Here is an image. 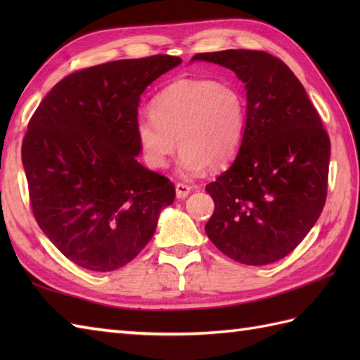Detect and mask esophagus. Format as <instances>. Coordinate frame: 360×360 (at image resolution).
<instances>
[{
	"label": "esophagus",
	"mask_w": 360,
	"mask_h": 360,
	"mask_svg": "<svg viewBox=\"0 0 360 360\" xmlns=\"http://www.w3.org/2000/svg\"><path fill=\"white\" fill-rule=\"evenodd\" d=\"M174 188H176V198H178V200H186L190 193V187L186 184H176Z\"/></svg>",
	"instance_id": "1"
}]
</instances>
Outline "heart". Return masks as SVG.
Wrapping results in <instances>:
<instances>
[{"mask_svg": "<svg viewBox=\"0 0 360 360\" xmlns=\"http://www.w3.org/2000/svg\"><path fill=\"white\" fill-rule=\"evenodd\" d=\"M246 131V101L240 89L215 80L181 79L151 101V116L136 120V136L148 165L164 168L178 147V173L221 168L238 153Z\"/></svg>", "mask_w": 360, "mask_h": 360, "instance_id": "heart-1", "label": "heart"}]
</instances>
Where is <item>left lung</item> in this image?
I'll return each instance as SVG.
<instances>
[{
	"mask_svg": "<svg viewBox=\"0 0 360 360\" xmlns=\"http://www.w3.org/2000/svg\"><path fill=\"white\" fill-rule=\"evenodd\" d=\"M236 74L246 131L231 167L205 186L215 210L205 233L224 255L264 266L290 254L323 210L330 137L303 85L280 58L227 49L192 58Z\"/></svg>",
	"mask_w": 360,
	"mask_h": 360,
	"instance_id": "1",
	"label": "left lung"
}]
</instances>
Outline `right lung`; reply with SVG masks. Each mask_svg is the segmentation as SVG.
I'll return each instance as SVG.
<instances>
[{
	"label": "right lung",
	"mask_w": 360,
	"mask_h": 360,
	"mask_svg": "<svg viewBox=\"0 0 360 360\" xmlns=\"http://www.w3.org/2000/svg\"><path fill=\"white\" fill-rule=\"evenodd\" d=\"M179 57L117 60L70 74L38 105L21 147L32 212L72 263L116 271L155 235L174 200L165 176L137 162L141 96Z\"/></svg>",
	"instance_id": "add662e5"
}]
</instances>
